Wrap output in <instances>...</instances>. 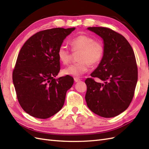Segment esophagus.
I'll list each match as a JSON object with an SVG mask.
<instances>
[{
  "instance_id": "esophagus-1",
  "label": "esophagus",
  "mask_w": 149,
  "mask_h": 149,
  "mask_svg": "<svg viewBox=\"0 0 149 149\" xmlns=\"http://www.w3.org/2000/svg\"><path fill=\"white\" fill-rule=\"evenodd\" d=\"M81 81V79L79 78H77V77H74V81L75 83H77V82H79Z\"/></svg>"
}]
</instances>
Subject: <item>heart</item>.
<instances>
[{"label": "heart", "instance_id": "heart-1", "mask_svg": "<svg viewBox=\"0 0 149 149\" xmlns=\"http://www.w3.org/2000/svg\"><path fill=\"white\" fill-rule=\"evenodd\" d=\"M70 45L73 51L80 50L77 56L79 61L63 69L62 72L64 75L80 77L88 70L90 63L97 65L103 57V45L91 36L84 34L78 36L70 41ZM58 57L60 62L66 65L70 59L71 52L66 45H61L58 50Z\"/></svg>", "mask_w": 149, "mask_h": 149}]
</instances>
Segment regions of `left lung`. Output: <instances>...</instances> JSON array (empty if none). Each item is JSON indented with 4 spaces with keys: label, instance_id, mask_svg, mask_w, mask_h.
Segmentation results:
<instances>
[{
    "label": "left lung",
    "instance_id": "obj_1",
    "mask_svg": "<svg viewBox=\"0 0 149 149\" xmlns=\"http://www.w3.org/2000/svg\"><path fill=\"white\" fill-rule=\"evenodd\" d=\"M101 37L104 55L99 66L85 81L87 106L97 115L111 118L127 109L134 96L138 81V67L133 50L121 34L106 27H88Z\"/></svg>",
    "mask_w": 149,
    "mask_h": 149
}]
</instances>
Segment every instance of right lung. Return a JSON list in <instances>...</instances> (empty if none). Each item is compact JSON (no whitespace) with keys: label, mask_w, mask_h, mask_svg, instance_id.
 Masks as SVG:
<instances>
[{"label":"right lung","mask_w":149,"mask_h":149,"mask_svg":"<svg viewBox=\"0 0 149 149\" xmlns=\"http://www.w3.org/2000/svg\"><path fill=\"white\" fill-rule=\"evenodd\" d=\"M75 27L53 28L34 34L20 49L13 72L19 104L27 113L46 119L59 111L73 84L70 75L55 79L60 70L58 50Z\"/></svg>","instance_id":"add662e5"}]
</instances>
